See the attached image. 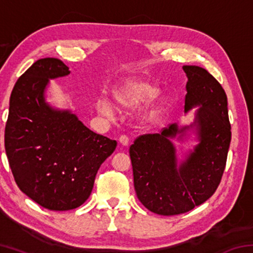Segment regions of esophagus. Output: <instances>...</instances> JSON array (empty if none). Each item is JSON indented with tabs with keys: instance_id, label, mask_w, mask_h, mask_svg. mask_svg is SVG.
Listing matches in <instances>:
<instances>
[{
	"instance_id": "esophagus-1",
	"label": "esophagus",
	"mask_w": 253,
	"mask_h": 253,
	"mask_svg": "<svg viewBox=\"0 0 253 253\" xmlns=\"http://www.w3.org/2000/svg\"><path fill=\"white\" fill-rule=\"evenodd\" d=\"M119 143H121L123 146H127V145L129 144V138H128V136L126 135H122L119 137Z\"/></svg>"
}]
</instances>
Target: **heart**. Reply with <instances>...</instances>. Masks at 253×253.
I'll use <instances>...</instances> for the list:
<instances>
[{
    "label": "heart",
    "mask_w": 253,
    "mask_h": 253,
    "mask_svg": "<svg viewBox=\"0 0 253 253\" xmlns=\"http://www.w3.org/2000/svg\"><path fill=\"white\" fill-rule=\"evenodd\" d=\"M157 93V88L153 84L142 79H129L121 84L116 85L111 90V97L118 108L132 109L138 107L144 102L152 99ZM97 110L106 116H111L115 113V106L106 98H100L96 102ZM164 108V101L156 100L145 107L140 119L144 123L152 122L154 118Z\"/></svg>",
    "instance_id": "1"
}]
</instances>
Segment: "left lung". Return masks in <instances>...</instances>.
<instances>
[{"mask_svg": "<svg viewBox=\"0 0 253 253\" xmlns=\"http://www.w3.org/2000/svg\"><path fill=\"white\" fill-rule=\"evenodd\" d=\"M187 76L185 113L201 106L195 122L199 144L177 166L170 139L181 138L188 126L172 124L160 134H145L129 147L137 198L160 215H177L204 203L223 175L231 142L228 99L224 89L204 68L184 66Z\"/></svg>", "mask_w": 253, "mask_h": 253, "instance_id": "left-lung-1", "label": "left lung"}]
</instances>
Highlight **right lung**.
<instances>
[{
  "instance_id": "right-lung-1",
  "label": "right lung",
  "mask_w": 253,
  "mask_h": 253,
  "mask_svg": "<svg viewBox=\"0 0 253 253\" xmlns=\"http://www.w3.org/2000/svg\"><path fill=\"white\" fill-rule=\"evenodd\" d=\"M61 60L40 59L16 81L10 97L4 145L21 191L42 208L68 211L90 195L96 174L117 146L69 110L45 102L49 79L69 75Z\"/></svg>"
}]
</instances>
